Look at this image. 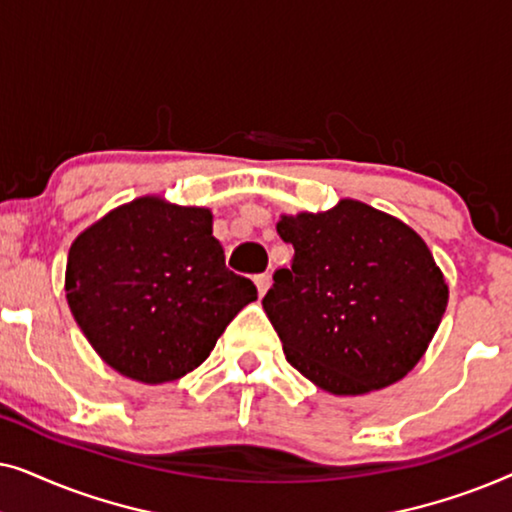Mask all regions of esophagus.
Returning <instances> with one entry per match:
<instances>
[{
    "label": "esophagus",
    "mask_w": 512,
    "mask_h": 512,
    "mask_svg": "<svg viewBox=\"0 0 512 512\" xmlns=\"http://www.w3.org/2000/svg\"><path fill=\"white\" fill-rule=\"evenodd\" d=\"M254 282H256L258 296H265V291L270 289V275H268V272H263V275H256Z\"/></svg>",
    "instance_id": "1"
}]
</instances>
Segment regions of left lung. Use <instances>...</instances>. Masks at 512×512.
Returning a JSON list of instances; mask_svg holds the SVG:
<instances>
[{"label": "left lung", "mask_w": 512, "mask_h": 512, "mask_svg": "<svg viewBox=\"0 0 512 512\" xmlns=\"http://www.w3.org/2000/svg\"><path fill=\"white\" fill-rule=\"evenodd\" d=\"M291 268L275 272L263 310L286 361L335 396L403 380L438 331L445 277L426 242L396 216L359 200L282 216Z\"/></svg>", "instance_id": "obj_1"}]
</instances>
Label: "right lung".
I'll use <instances>...</instances> for the list:
<instances>
[{
	"instance_id": "add662e5",
	"label": "right lung",
	"mask_w": 512,
	"mask_h": 512,
	"mask_svg": "<svg viewBox=\"0 0 512 512\" xmlns=\"http://www.w3.org/2000/svg\"><path fill=\"white\" fill-rule=\"evenodd\" d=\"M65 291L102 361L144 384L198 368L258 296L251 279L226 268L212 212L158 195L111 209L76 237Z\"/></svg>"
}]
</instances>
